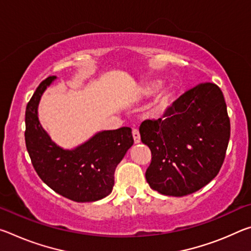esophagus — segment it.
Listing matches in <instances>:
<instances>
[{"instance_id":"1","label":"esophagus","mask_w":251,"mask_h":251,"mask_svg":"<svg viewBox=\"0 0 251 251\" xmlns=\"http://www.w3.org/2000/svg\"><path fill=\"white\" fill-rule=\"evenodd\" d=\"M131 134H133L135 144H138L139 142H141V135H139V131L137 128H133V130H131Z\"/></svg>"}]
</instances>
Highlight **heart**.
<instances>
[{
	"mask_svg": "<svg viewBox=\"0 0 251 251\" xmlns=\"http://www.w3.org/2000/svg\"><path fill=\"white\" fill-rule=\"evenodd\" d=\"M169 99H171V95H169L168 93H164V94L160 96V99L158 100V106L160 109H164L165 107H166V106L168 105Z\"/></svg>",
	"mask_w": 251,
	"mask_h": 251,
	"instance_id": "1",
	"label": "heart"
}]
</instances>
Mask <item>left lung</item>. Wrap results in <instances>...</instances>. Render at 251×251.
Wrapping results in <instances>:
<instances>
[{
  "instance_id": "left-lung-1",
  "label": "left lung",
  "mask_w": 251,
  "mask_h": 251,
  "mask_svg": "<svg viewBox=\"0 0 251 251\" xmlns=\"http://www.w3.org/2000/svg\"><path fill=\"white\" fill-rule=\"evenodd\" d=\"M150 147L146 171L151 188L181 197L197 192L217 176L226 156L230 120L223 92L205 83L181 95L164 120H147L139 127Z\"/></svg>"
}]
</instances>
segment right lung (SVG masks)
I'll return each instance as SVG.
<instances>
[{
	"label": "right lung",
	"mask_w": 251,
	"mask_h": 251,
	"mask_svg": "<svg viewBox=\"0 0 251 251\" xmlns=\"http://www.w3.org/2000/svg\"><path fill=\"white\" fill-rule=\"evenodd\" d=\"M50 76L39 86L25 110V144L37 175L61 196L77 202L96 201L112 193L114 173L134 139L129 127L104 130L90 141L65 151L50 141L37 117V106Z\"/></svg>",
	"instance_id": "add662e5"
}]
</instances>
